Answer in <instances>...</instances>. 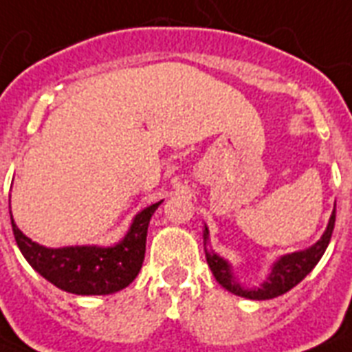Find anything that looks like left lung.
<instances>
[{
    "instance_id": "8db88e82",
    "label": "left lung",
    "mask_w": 352,
    "mask_h": 352,
    "mask_svg": "<svg viewBox=\"0 0 352 352\" xmlns=\"http://www.w3.org/2000/svg\"><path fill=\"white\" fill-rule=\"evenodd\" d=\"M334 219H336V203H334V210L331 217H329L327 228L322 234V237L314 243L312 246L305 248V250L292 252V254H285V256L278 257L270 267V272L261 283L257 287H245L239 283V279L234 276V267L230 261H226L225 257H221L217 252L208 248L210 245V232L208 226L204 225L203 239H204V254H206V263H208L210 270L214 274V278L219 281L221 287H225L228 292L246 300H272L278 296L289 292L290 289H294L296 285L305 279V276L311 272L312 268L316 267L318 261L322 259L325 254L333 235Z\"/></svg>"
}]
</instances>
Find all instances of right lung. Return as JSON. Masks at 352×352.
Here are the masks:
<instances>
[{
    "label": "right lung",
    "mask_w": 352,
    "mask_h": 352,
    "mask_svg": "<svg viewBox=\"0 0 352 352\" xmlns=\"http://www.w3.org/2000/svg\"><path fill=\"white\" fill-rule=\"evenodd\" d=\"M162 201L149 204L133 217L129 230L111 246L74 245L49 248L19 230L12 219V232L29 265L58 289L76 296H106L126 289L142 268L146 235L151 215Z\"/></svg>",
    "instance_id": "add662e5"
}]
</instances>
